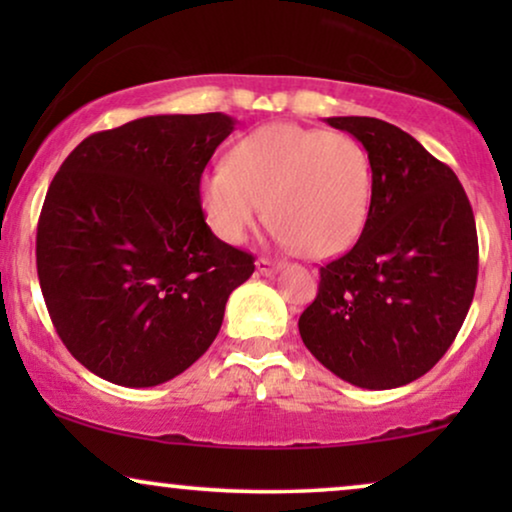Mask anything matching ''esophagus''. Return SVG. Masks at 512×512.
<instances>
[{"instance_id": "1", "label": "esophagus", "mask_w": 512, "mask_h": 512, "mask_svg": "<svg viewBox=\"0 0 512 512\" xmlns=\"http://www.w3.org/2000/svg\"><path fill=\"white\" fill-rule=\"evenodd\" d=\"M256 268H258V272H261V275H275V272L282 268V263L270 261V258H258Z\"/></svg>"}]
</instances>
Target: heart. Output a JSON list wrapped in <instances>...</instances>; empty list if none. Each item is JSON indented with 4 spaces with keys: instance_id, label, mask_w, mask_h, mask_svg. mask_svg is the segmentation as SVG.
Here are the masks:
<instances>
[{
    "instance_id": "b5f03b06",
    "label": "heart",
    "mask_w": 512,
    "mask_h": 512,
    "mask_svg": "<svg viewBox=\"0 0 512 512\" xmlns=\"http://www.w3.org/2000/svg\"><path fill=\"white\" fill-rule=\"evenodd\" d=\"M200 202L223 242L240 244L265 216L286 249L340 254L361 233L370 205V160L345 132L272 123L244 137L202 177Z\"/></svg>"
}]
</instances>
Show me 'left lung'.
Masks as SVG:
<instances>
[{
    "instance_id": "1",
    "label": "left lung",
    "mask_w": 512,
    "mask_h": 512,
    "mask_svg": "<svg viewBox=\"0 0 512 512\" xmlns=\"http://www.w3.org/2000/svg\"><path fill=\"white\" fill-rule=\"evenodd\" d=\"M326 123L363 144L373 186L361 237L319 268L317 298L298 331L340 380L396 389L443 359L473 303V209L457 174L408 132L368 116Z\"/></svg>"
}]
</instances>
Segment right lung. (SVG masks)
Masks as SVG:
<instances>
[{
    "instance_id": "1",
    "label": "right lung",
    "mask_w": 512,
    "mask_h": 512,
    "mask_svg": "<svg viewBox=\"0 0 512 512\" xmlns=\"http://www.w3.org/2000/svg\"><path fill=\"white\" fill-rule=\"evenodd\" d=\"M226 114L144 116L83 139L48 186L37 272L60 340L121 387H156L219 333L254 256L205 223L200 177Z\"/></svg>"
}]
</instances>
